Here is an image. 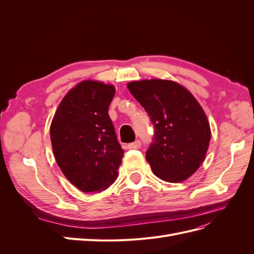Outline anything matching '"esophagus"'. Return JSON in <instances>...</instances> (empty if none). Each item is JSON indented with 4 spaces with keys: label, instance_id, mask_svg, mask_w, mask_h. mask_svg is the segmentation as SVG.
<instances>
[{
    "label": "esophagus",
    "instance_id": "obj_1",
    "mask_svg": "<svg viewBox=\"0 0 254 254\" xmlns=\"http://www.w3.org/2000/svg\"><path fill=\"white\" fill-rule=\"evenodd\" d=\"M127 147H128L129 149H137V148L141 147V142H140L139 140H136V141H134L133 143L128 144Z\"/></svg>",
    "mask_w": 254,
    "mask_h": 254
}]
</instances>
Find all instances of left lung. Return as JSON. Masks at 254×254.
I'll return each instance as SVG.
<instances>
[{
    "instance_id": "8db88e82",
    "label": "left lung",
    "mask_w": 254,
    "mask_h": 254,
    "mask_svg": "<svg viewBox=\"0 0 254 254\" xmlns=\"http://www.w3.org/2000/svg\"><path fill=\"white\" fill-rule=\"evenodd\" d=\"M127 87L155 125V139L146 152L152 173L166 182L187 180L203 163L211 141L202 107L173 80L143 79Z\"/></svg>"
}]
</instances>
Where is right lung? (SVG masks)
Here are the masks:
<instances>
[{
	"label": "right lung",
	"instance_id": "1",
	"mask_svg": "<svg viewBox=\"0 0 254 254\" xmlns=\"http://www.w3.org/2000/svg\"><path fill=\"white\" fill-rule=\"evenodd\" d=\"M114 93L111 83L82 80L65 94L51 123L56 162L83 193H101L119 176L124 150L108 114Z\"/></svg>",
	"mask_w": 254,
	"mask_h": 254
}]
</instances>
